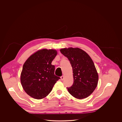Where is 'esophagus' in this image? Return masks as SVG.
<instances>
[{"instance_id": "esophagus-1", "label": "esophagus", "mask_w": 122, "mask_h": 122, "mask_svg": "<svg viewBox=\"0 0 122 122\" xmlns=\"http://www.w3.org/2000/svg\"><path fill=\"white\" fill-rule=\"evenodd\" d=\"M64 76H61V80L62 81H63V80H64Z\"/></svg>"}]
</instances>
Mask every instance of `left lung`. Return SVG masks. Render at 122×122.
Segmentation results:
<instances>
[{"mask_svg":"<svg viewBox=\"0 0 122 122\" xmlns=\"http://www.w3.org/2000/svg\"><path fill=\"white\" fill-rule=\"evenodd\" d=\"M60 51L67 57L72 68L73 84L67 87L69 93L79 99L88 97L96 88L99 78L92 58L79 48H65Z\"/></svg>","mask_w":122,"mask_h":122,"instance_id":"left-lung-1","label":"left lung"}]
</instances>
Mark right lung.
<instances>
[{
    "label": "right lung",
    "mask_w": 122,
    "mask_h": 122,
    "mask_svg": "<svg viewBox=\"0 0 122 122\" xmlns=\"http://www.w3.org/2000/svg\"><path fill=\"white\" fill-rule=\"evenodd\" d=\"M57 54L56 50L42 49L31 55L24 63L20 82L24 90L31 97L45 98L60 79L55 75V66L51 65Z\"/></svg>",
    "instance_id": "right-lung-1"
}]
</instances>
